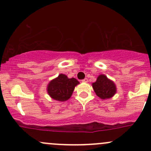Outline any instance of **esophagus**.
Instances as JSON below:
<instances>
[{
  "mask_svg": "<svg viewBox=\"0 0 151 151\" xmlns=\"http://www.w3.org/2000/svg\"><path fill=\"white\" fill-rule=\"evenodd\" d=\"M82 81H83V82H85V83H86V82H88V79H86V78H85V79H83Z\"/></svg>",
  "mask_w": 151,
  "mask_h": 151,
  "instance_id": "obj_1",
  "label": "esophagus"
}]
</instances>
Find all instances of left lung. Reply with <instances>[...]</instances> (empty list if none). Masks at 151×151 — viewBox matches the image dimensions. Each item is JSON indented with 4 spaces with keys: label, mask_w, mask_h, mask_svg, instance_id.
I'll list each match as a JSON object with an SVG mask.
<instances>
[{
    "label": "left lung",
    "mask_w": 151,
    "mask_h": 151,
    "mask_svg": "<svg viewBox=\"0 0 151 151\" xmlns=\"http://www.w3.org/2000/svg\"><path fill=\"white\" fill-rule=\"evenodd\" d=\"M92 87L96 96L101 99H108L115 95L117 89L115 83L104 74H100L96 81L92 83Z\"/></svg>",
    "instance_id": "left-lung-1"
}]
</instances>
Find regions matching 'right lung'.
<instances>
[{
	"mask_svg": "<svg viewBox=\"0 0 151 151\" xmlns=\"http://www.w3.org/2000/svg\"><path fill=\"white\" fill-rule=\"evenodd\" d=\"M79 84L75 78H68L64 74H60L48 83L47 91L52 99L65 101L72 96L75 86Z\"/></svg>",
	"mask_w": 151,
	"mask_h": 151,
	"instance_id": "obj_1",
	"label": "right lung"
}]
</instances>
